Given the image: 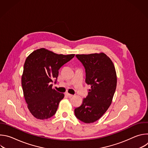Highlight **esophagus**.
I'll use <instances>...</instances> for the list:
<instances>
[{"label":"esophagus","mask_w":148,"mask_h":148,"mask_svg":"<svg viewBox=\"0 0 148 148\" xmlns=\"http://www.w3.org/2000/svg\"><path fill=\"white\" fill-rule=\"evenodd\" d=\"M66 95L67 96V97H72L73 96V95H72V94H69V93H68V92H66Z\"/></svg>","instance_id":"esophagus-1"}]
</instances>
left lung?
Instances as JSON below:
<instances>
[{
  "label": "left lung",
  "instance_id": "left-lung-1",
  "mask_svg": "<svg viewBox=\"0 0 148 148\" xmlns=\"http://www.w3.org/2000/svg\"><path fill=\"white\" fill-rule=\"evenodd\" d=\"M76 57L86 69V82L91 88L74 113L82 122L93 123L105 114L112 103L117 83L115 66L102 52L77 54Z\"/></svg>",
  "mask_w": 148,
  "mask_h": 148
}]
</instances>
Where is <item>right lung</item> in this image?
I'll return each instance as SVG.
<instances>
[{"mask_svg":"<svg viewBox=\"0 0 148 148\" xmlns=\"http://www.w3.org/2000/svg\"><path fill=\"white\" fill-rule=\"evenodd\" d=\"M74 56L58 54L41 48L33 51L26 59L22 86L27 108L36 118L47 119L56 112L64 95L53 89L51 83L52 79L57 80L58 70Z\"/></svg>","mask_w":148,"mask_h":148,"instance_id":"right-lung-1","label":"right lung"}]
</instances>
